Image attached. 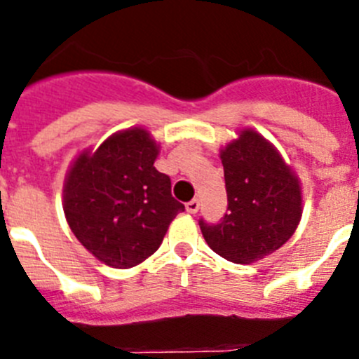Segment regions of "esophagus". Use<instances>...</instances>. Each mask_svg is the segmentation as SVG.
Returning a JSON list of instances; mask_svg holds the SVG:
<instances>
[{
  "mask_svg": "<svg viewBox=\"0 0 359 359\" xmlns=\"http://www.w3.org/2000/svg\"><path fill=\"white\" fill-rule=\"evenodd\" d=\"M185 208L189 214H196V212L199 210V201L198 199H190V201L185 205Z\"/></svg>",
  "mask_w": 359,
  "mask_h": 359,
  "instance_id": "obj_1",
  "label": "esophagus"
}]
</instances>
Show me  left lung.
<instances>
[{"mask_svg": "<svg viewBox=\"0 0 359 359\" xmlns=\"http://www.w3.org/2000/svg\"><path fill=\"white\" fill-rule=\"evenodd\" d=\"M228 212L217 224L199 221L217 255L252 264L290 241L302 217L300 180L261 133L244 128L221 149Z\"/></svg>", "mask_w": 359, "mask_h": 359, "instance_id": "obj_1", "label": "left lung"}]
</instances>
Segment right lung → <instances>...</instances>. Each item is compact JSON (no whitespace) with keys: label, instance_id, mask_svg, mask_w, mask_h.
Masks as SVG:
<instances>
[{"label":"right lung","instance_id":"1","mask_svg":"<svg viewBox=\"0 0 359 359\" xmlns=\"http://www.w3.org/2000/svg\"><path fill=\"white\" fill-rule=\"evenodd\" d=\"M160 145L144 128L107 136L79 154L65 177L62 208L73 236L91 255L116 269L144 262L160 248L182 203L170 177L158 172Z\"/></svg>","mask_w":359,"mask_h":359}]
</instances>
